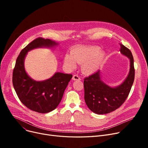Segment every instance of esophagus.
Returning <instances> with one entry per match:
<instances>
[{
  "label": "esophagus",
  "mask_w": 148,
  "mask_h": 148,
  "mask_svg": "<svg viewBox=\"0 0 148 148\" xmlns=\"http://www.w3.org/2000/svg\"><path fill=\"white\" fill-rule=\"evenodd\" d=\"M72 79L73 80H80V78L79 77V76H78L77 74H75L73 76Z\"/></svg>",
  "instance_id": "1"
}]
</instances>
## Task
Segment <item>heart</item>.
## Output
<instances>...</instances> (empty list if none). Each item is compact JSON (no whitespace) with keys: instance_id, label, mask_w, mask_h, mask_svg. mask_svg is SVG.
I'll list each match as a JSON object with an SVG mask.
<instances>
[{"instance_id":"heart-1","label":"heart","mask_w":148,"mask_h":148,"mask_svg":"<svg viewBox=\"0 0 148 148\" xmlns=\"http://www.w3.org/2000/svg\"><path fill=\"white\" fill-rule=\"evenodd\" d=\"M105 60L106 53L95 45L75 47L70 51V55L66 54L64 58V64L68 69H74L76 63L82 64V72L87 75L95 73Z\"/></svg>"}]
</instances>
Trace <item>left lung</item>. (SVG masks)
Masks as SVG:
<instances>
[{"mask_svg":"<svg viewBox=\"0 0 148 148\" xmlns=\"http://www.w3.org/2000/svg\"><path fill=\"white\" fill-rule=\"evenodd\" d=\"M120 52L130 60V72L119 86L111 88L101 80L100 71L84 79V100L89 109L95 113H109L120 107L127 98L134 80V59L131 51L120 44Z\"/></svg>","mask_w":148,"mask_h":148,"instance_id":"left-lung-1","label":"left lung"}]
</instances>
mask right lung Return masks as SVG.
I'll return each mask as SVG.
<instances>
[{"label":"right lung","mask_w":148,"mask_h":148,"mask_svg":"<svg viewBox=\"0 0 148 148\" xmlns=\"http://www.w3.org/2000/svg\"><path fill=\"white\" fill-rule=\"evenodd\" d=\"M57 44L50 39L36 38L21 51L13 70V86L20 101L30 110L38 113H46L55 109L73 75L56 73L49 79L36 82L25 71V58L27 52L34 49L51 47Z\"/></svg>","instance_id":"1"}]
</instances>
